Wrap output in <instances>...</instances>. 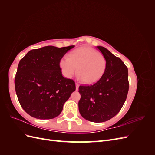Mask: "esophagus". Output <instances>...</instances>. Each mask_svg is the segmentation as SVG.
Returning a JSON list of instances; mask_svg holds the SVG:
<instances>
[{"label": "esophagus", "mask_w": 155, "mask_h": 155, "mask_svg": "<svg viewBox=\"0 0 155 155\" xmlns=\"http://www.w3.org/2000/svg\"><path fill=\"white\" fill-rule=\"evenodd\" d=\"M79 85L78 83H76V91H78V89H79Z\"/></svg>", "instance_id": "esophagus-1"}]
</instances>
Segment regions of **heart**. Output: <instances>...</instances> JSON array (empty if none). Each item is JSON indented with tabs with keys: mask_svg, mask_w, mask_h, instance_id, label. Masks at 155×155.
<instances>
[{
	"mask_svg": "<svg viewBox=\"0 0 155 155\" xmlns=\"http://www.w3.org/2000/svg\"><path fill=\"white\" fill-rule=\"evenodd\" d=\"M69 57L59 60V67L63 76L70 78L78 72L79 77L88 85H93L104 76L107 61L104 55L90 47H81L74 50Z\"/></svg>",
	"mask_w": 155,
	"mask_h": 155,
	"instance_id": "obj_1",
	"label": "heart"
}]
</instances>
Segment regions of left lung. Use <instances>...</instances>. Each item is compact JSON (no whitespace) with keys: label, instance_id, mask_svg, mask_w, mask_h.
<instances>
[{"label":"left lung","instance_id":"obj_1","mask_svg":"<svg viewBox=\"0 0 155 155\" xmlns=\"http://www.w3.org/2000/svg\"><path fill=\"white\" fill-rule=\"evenodd\" d=\"M107 61L104 76L92 85L79 86V111L85 120L104 122L118 113L129 91L128 69L122 61L101 46H97Z\"/></svg>","mask_w":155,"mask_h":155}]
</instances>
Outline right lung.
I'll return each mask as SVG.
<instances>
[{"instance_id": "right-lung-1", "label": "right lung", "mask_w": 155, "mask_h": 155, "mask_svg": "<svg viewBox=\"0 0 155 155\" xmlns=\"http://www.w3.org/2000/svg\"><path fill=\"white\" fill-rule=\"evenodd\" d=\"M74 47L44 46L31 50L18 63L15 78L17 96L22 109L34 118L57 117L76 91L75 82L62 76L59 60Z\"/></svg>"}]
</instances>
